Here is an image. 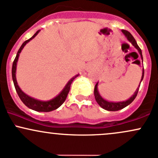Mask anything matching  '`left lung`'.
<instances>
[{
    "mask_svg": "<svg viewBox=\"0 0 158 158\" xmlns=\"http://www.w3.org/2000/svg\"><path fill=\"white\" fill-rule=\"evenodd\" d=\"M122 32H123V34H124V35L127 37L128 40L132 43L135 47L137 48L139 52L140 55H141L142 59H143V55H142L141 49H140V48L139 47L137 43H136V40H135L134 37H133L132 34H131L129 31H125V30H122ZM143 77H144V70L143 71V76H142L141 82H142V80L143 79ZM141 82H140V83H141ZM98 82L95 85L94 91V93L95 100H96L97 103H98L100 106H101L103 109H104V110H108V111H118V110H122V109H124V107H126L127 106L131 104L133 100H134V99L136 98V95H137V94H138V91H139V88H137L136 91V92L134 93V94H133L131 98L128 99L127 100H126V101L118 102V103H113V102L106 101V100H105L104 99H103L101 98V96L99 94V92L98 91Z\"/></svg>",
    "mask_w": 158,
    "mask_h": 158,
    "instance_id": "obj_1",
    "label": "left lung"
}]
</instances>
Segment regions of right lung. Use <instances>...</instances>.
<instances>
[{"label": "right lung", "instance_id": "add662e5", "mask_svg": "<svg viewBox=\"0 0 158 158\" xmlns=\"http://www.w3.org/2000/svg\"><path fill=\"white\" fill-rule=\"evenodd\" d=\"M39 31H37V32L34 34V36H33L32 37H31L29 40H25V42L22 43V46H21L18 52H17L16 56H15L14 61H13V67H12V77H13V83H14V86L15 90H16V92L18 94L21 100L24 103V104L27 106L28 108L31 109V110L37 111V112H51V111L55 110L56 109H58V107H60V106L64 103L66 99H67V95H68L69 94V91H70V90L71 84H72L73 79H75L76 77H77L78 75L74 76L73 78H72V79L69 81L68 83L67 84V85L65 86L64 88L63 91H62L56 98H55L51 100H48V101H41V100H38L33 98H31V97H29L28 95L24 93L23 91L20 89L18 84H17L16 78H15V70H16L17 60H18L19 56V53L22 50V48H24V46L26 45V43H28L29 41H30L31 40H32L34 37H35V36L39 33Z\"/></svg>", "mask_w": 158, "mask_h": 158}]
</instances>
